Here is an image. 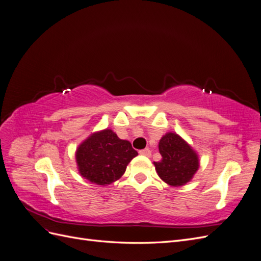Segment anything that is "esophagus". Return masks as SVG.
Segmentation results:
<instances>
[{"label": "esophagus", "instance_id": "34e87169", "mask_svg": "<svg viewBox=\"0 0 261 261\" xmlns=\"http://www.w3.org/2000/svg\"><path fill=\"white\" fill-rule=\"evenodd\" d=\"M139 153L141 155H145V156H150V155H151V151H150V149H148V148H146L144 150H140Z\"/></svg>", "mask_w": 261, "mask_h": 261}]
</instances>
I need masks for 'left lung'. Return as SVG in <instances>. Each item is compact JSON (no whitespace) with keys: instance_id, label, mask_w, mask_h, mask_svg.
<instances>
[{"instance_id":"left-lung-1","label":"left lung","mask_w":261,"mask_h":261,"mask_svg":"<svg viewBox=\"0 0 261 261\" xmlns=\"http://www.w3.org/2000/svg\"><path fill=\"white\" fill-rule=\"evenodd\" d=\"M162 159L153 162L159 177L170 186H183L191 181L199 169L196 150L178 134L169 132L159 141Z\"/></svg>"}]
</instances>
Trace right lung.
I'll list each match as a JSON object with an SVG mask.
<instances>
[{
  "instance_id": "add662e5",
  "label": "right lung",
  "mask_w": 261,
  "mask_h": 261,
  "mask_svg": "<svg viewBox=\"0 0 261 261\" xmlns=\"http://www.w3.org/2000/svg\"><path fill=\"white\" fill-rule=\"evenodd\" d=\"M138 154L128 140L120 139L111 128L92 133L76 149L80 174L92 184L107 186L120 179Z\"/></svg>"
}]
</instances>
